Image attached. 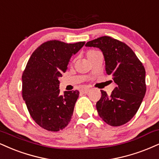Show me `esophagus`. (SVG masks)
Here are the masks:
<instances>
[{
	"label": "esophagus",
	"instance_id": "34e87169",
	"mask_svg": "<svg viewBox=\"0 0 159 159\" xmlns=\"http://www.w3.org/2000/svg\"><path fill=\"white\" fill-rule=\"evenodd\" d=\"M81 91L82 93H84V94H86V93H89V92L90 91V89H89V88H84V89H82Z\"/></svg>",
	"mask_w": 159,
	"mask_h": 159
}]
</instances>
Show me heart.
I'll use <instances>...</instances> for the list:
<instances>
[{
    "label": "heart",
    "mask_w": 159,
    "mask_h": 159,
    "mask_svg": "<svg viewBox=\"0 0 159 159\" xmlns=\"http://www.w3.org/2000/svg\"><path fill=\"white\" fill-rule=\"evenodd\" d=\"M97 52H98L95 51V50H89V51H88L87 52V56L88 59L90 58L92 56H93V55L96 54Z\"/></svg>",
    "instance_id": "1"
}]
</instances>
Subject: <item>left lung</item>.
<instances>
[{"instance_id": "left-lung-1", "label": "left lung", "mask_w": 159, "mask_h": 159, "mask_svg": "<svg viewBox=\"0 0 159 159\" xmlns=\"http://www.w3.org/2000/svg\"><path fill=\"white\" fill-rule=\"evenodd\" d=\"M101 49L105 70L112 76L116 87L108 95L101 90L96 104L99 116L110 126H121L135 116L146 93L145 69L132 49L118 40L103 36L86 43Z\"/></svg>"}]
</instances>
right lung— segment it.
<instances>
[{
  "instance_id": "1",
  "label": "right lung",
  "mask_w": 159,
  "mask_h": 159,
  "mask_svg": "<svg viewBox=\"0 0 159 159\" xmlns=\"http://www.w3.org/2000/svg\"><path fill=\"white\" fill-rule=\"evenodd\" d=\"M84 44V41L66 43L52 40L36 49L28 61L22 76L23 98L31 117L47 130L59 131L71 120L79 92L61 95L58 78Z\"/></svg>"
}]
</instances>
